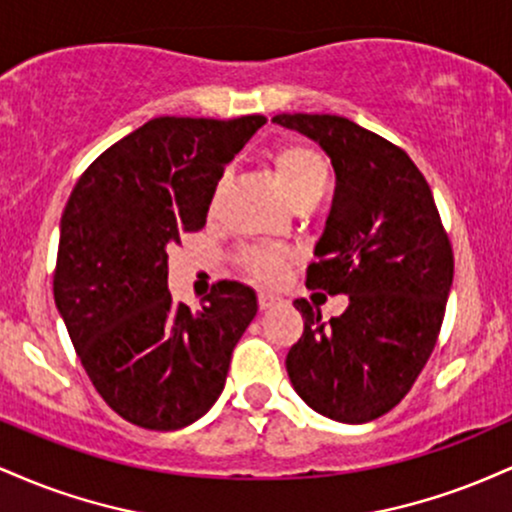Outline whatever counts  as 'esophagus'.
I'll return each instance as SVG.
<instances>
[{"label": "esophagus", "instance_id": "1", "mask_svg": "<svg viewBox=\"0 0 512 512\" xmlns=\"http://www.w3.org/2000/svg\"><path fill=\"white\" fill-rule=\"evenodd\" d=\"M257 301H260V310H272L274 305H281V303H284V298L276 296V293H267V291H262L260 296H257Z\"/></svg>", "mask_w": 512, "mask_h": 512}]
</instances>
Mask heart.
<instances>
[{"label":"heart","mask_w":512,"mask_h":512,"mask_svg":"<svg viewBox=\"0 0 512 512\" xmlns=\"http://www.w3.org/2000/svg\"><path fill=\"white\" fill-rule=\"evenodd\" d=\"M276 178L284 187L286 197L293 207L308 199H320L327 187V163L313 146L305 144H284L274 151L272 156ZM240 264L245 267L252 279L262 284H276L284 279L286 269L291 264V252L274 245H262V248H248L240 255Z\"/></svg>","instance_id":"1"}]
</instances>
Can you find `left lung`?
I'll use <instances>...</instances> for the list:
<instances>
[{"label": "left lung", "instance_id": "obj_1", "mask_svg": "<svg viewBox=\"0 0 512 512\" xmlns=\"http://www.w3.org/2000/svg\"><path fill=\"white\" fill-rule=\"evenodd\" d=\"M274 122L330 156L337 190L305 286L349 296L330 322L293 301L305 325L286 370L317 414L366 424L402 402L433 354L455 272L448 233L407 151L339 115Z\"/></svg>", "mask_w": 512, "mask_h": 512}]
</instances>
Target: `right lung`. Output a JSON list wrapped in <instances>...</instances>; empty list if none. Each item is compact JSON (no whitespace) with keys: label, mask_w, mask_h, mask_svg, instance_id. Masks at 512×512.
I'll use <instances>...</instances> for the list:
<instances>
[{"label":"right lung","mask_w":512,"mask_h":512,"mask_svg":"<svg viewBox=\"0 0 512 512\" xmlns=\"http://www.w3.org/2000/svg\"><path fill=\"white\" fill-rule=\"evenodd\" d=\"M267 117H156L84 170L60 221L52 291L98 395L122 419L178 431L214 407L257 296L219 281L173 303L168 245L202 231L223 168Z\"/></svg>","instance_id":"1"}]
</instances>
